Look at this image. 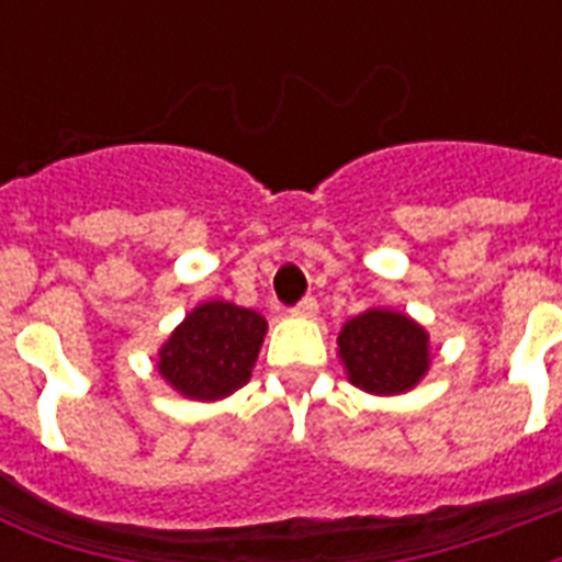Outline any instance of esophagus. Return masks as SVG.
I'll list each match as a JSON object with an SVG mask.
<instances>
[{
  "mask_svg": "<svg viewBox=\"0 0 562 562\" xmlns=\"http://www.w3.org/2000/svg\"><path fill=\"white\" fill-rule=\"evenodd\" d=\"M294 315H297V317H315L317 315V300L315 297L300 300L297 306H294Z\"/></svg>",
  "mask_w": 562,
  "mask_h": 562,
  "instance_id": "34e87169",
  "label": "esophagus"
}]
</instances>
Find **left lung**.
<instances>
[{
  "mask_svg": "<svg viewBox=\"0 0 562 562\" xmlns=\"http://www.w3.org/2000/svg\"><path fill=\"white\" fill-rule=\"evenodd\" d=\"M338 359L347 379L364 393H408L431 368L428 333L405 312L368 308L341 326Z\"/></svg>",
  "mask_w": 562,
  "mask_h": 562,
  "instance_id": "8db88e82",
  "label": "left lung"
}]
</instances>
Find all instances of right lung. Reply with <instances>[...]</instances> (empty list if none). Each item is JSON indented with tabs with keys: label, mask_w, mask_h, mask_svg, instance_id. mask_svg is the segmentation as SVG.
<instances>
[{
	"label": "right lung",
	"mask_w": 562,
	"mask_h": 562,
	"mask_svg": "<svg viewBox=\"0 0 562 562\" xmlns=\"http://www.w3.org/2000/svg\"><path fill=\"white\" fill-rule=\"evenodd\" d=\"M268 321L229 300L194 306L157 352V373L171 391L198 402L227 400L247 384Z\"/></svg>",
	"instance_id": "add662e5"
}]
</instances>
